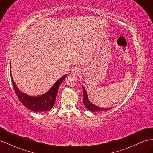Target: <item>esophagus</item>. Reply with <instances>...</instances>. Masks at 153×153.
I'll return each instance as SVG.
<instances>
[{
    "instance_id": "34e87169",
    "label": "esophagus",
    "mask_w": 153,
    "mask_h": 153,
    "mask_svg": "<svg viewBox=\"0 0 153 153\" xmlns=\"http://www.w3.org/2000/svg\"><path fill=\"white\" fill-rule=\"evenodd\" d=\"M71 73L73 74V75H78V74H79L80 73V70L78 69V68H73V69H71Z\"/></svg>"
}]
</instances>
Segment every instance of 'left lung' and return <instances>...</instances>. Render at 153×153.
<instances>
[{
    "label": "left lung",
    "instance_id": "left-lung-1",
    "mask_svg": "<svg viewBox=\"0 0 153 153\" xmlns=\"http://www.w3.org/2000/svg\"><path fill=\"white\" fill-rule=\"evenodd\" d=\"M83 88V102L85 107L88 109L89 111H91V112H102V111H107L110 110L111 109L113 108V107H109V108H104V107H100L94 105L91 102L88 98V94H87V91L84 86H82Z\"/></svg>",
    "mask_w": 153,
    "mask_h": 153
}]
</instances>
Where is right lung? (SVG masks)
Here are the masks:
<instances>
[{"label": "right lung", "mask_w": 153, "mask_h": 153, "mask_svg": "<svg viewBox=\"0 0 153 153\" xmlns=\"http://www.w3.org/2000/svg\"><path fill=\"white\" fill-rule=\"evenodd\" d=\"M10 66L11 69V62ZM10 75L15 92L16 96L18 97L19 100L27 109L34 111V112H45V111H49L53 108L56 100L59 85L67 76V75L62 76L52 85L51 88L46 93H45L42 95L33 97L28 95V94L22 92L15 84L13 77L11 76V72Z\"/></svg>", "instance_id": "obj_1"}]
</instances>
